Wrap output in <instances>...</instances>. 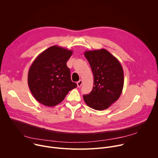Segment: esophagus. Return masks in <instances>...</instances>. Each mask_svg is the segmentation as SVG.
Segmentation results:
<instances>
[{
	"instance_id": "1",
	"label": "esophagus",
	"mask_w": 158,
	"mask_h": 158,
	"mask_svg": "<svg viewBox=\"0 0 158 158\" xmlns=\"http://www.w3.org/2000/svg\"><path fill=\"white\" fill-rule=\"evenodd\" d=\"M82 84V80H79V81L77 82V87H81Z\"/></svg>"
}]
</instances>
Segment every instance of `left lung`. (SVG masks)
I'll use <instances>...</instances> for the list:
<instances>
[{"instance_id":"1","label":"left lung","mask_w":158,"mask_h":158,"mask_svg":"<svg viewBox=\"0 0 158 158\" xmlns=\"http://www.w3.org/2000/svg\"><path fill=\"white\" fill-rule=\"evenodd\" d=\"M94 76V86L89 94L84 95L85 104L95 110L109 107L120 97L124 86V73L118 59L106 49L86 51Z\"/></svg>"}]
</instances>
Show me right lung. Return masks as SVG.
<instances>
[{
  "label": "right lung",
  "mask_w": 158,
  "mask_h": 158,
  "mask_svg": "<svg viewBox=\"0 0 158 158\" xmlns=\"http://www.w3.org/2000/svg\"><path fill=\"white\" fill-rule=\"evenodd\" d=\"M72 50L53 46L40 53L31 64L28 85L34 98L40 104L52 107L61 102L77 84L72 82L66 64Z\"/></svg>",
  "instance_id": "1"
}]
</instances>
